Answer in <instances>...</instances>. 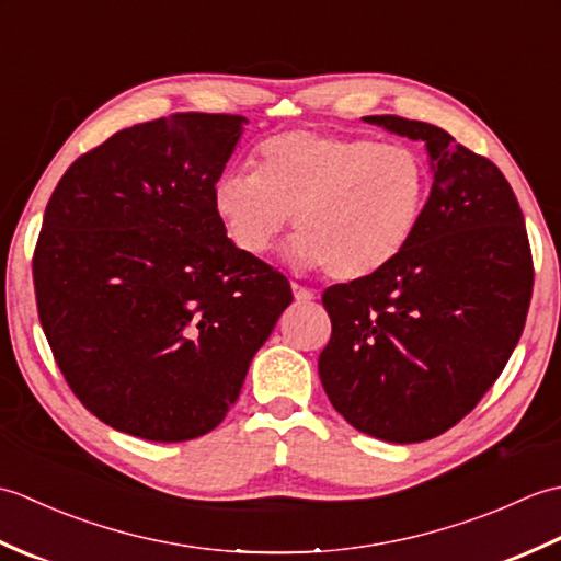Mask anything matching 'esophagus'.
<instances>
[{"mask_svg": "<svg viewBox=\"0 0 561 561\" xmlns=\"http://www.w3.org/2000/svg\"><path fill=\"white\" fill-rule=\"evenodd\" d=\"M291 291H294L296 304H311V301H316V294L311 289L301 287V284H291Z\"/></svg>", "mask_w": 561, "mask_h": 561, "instance_id": "1", "label": "esophagus"}]
</instances>
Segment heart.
<instances>
[{"instance_id":"1","label":"heart","mask_w":561,"mask_h":561,"mask_svg":"<svg viewBox=\"0 0 561 561\" xmlns=\"http://www.w3.org/2000/svg\"><path fill=\"white\" fill-rule=\"evenodd\" d=\"M426 197L428 169L414 149L294 129L262 141L255 173H224L211 207L231 243L253 257L267 255L294 217V265L352 282L410 245Z\"/></svg>"}]
</instances>
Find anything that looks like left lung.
Segmentation results:
<instances>
[{"label": "left lung", "instance_id": "obj_1", "mask_svg": "<svg viewBox=\"0 0 561 561\" xmlns=\"http://www.w3.org/2000/svg\"><path fill=\"white\" fill-rule=\"evenodd\" d=\"M364 121L424 141L434 183L410 245L323 294L332 335L318 374L354 428L416 444L458 424L504 371L526 325L533 257L518 199L490 159L436 125Z\"/></svg>", "mask_w": 561, "mask_h": 561}]
</instances>
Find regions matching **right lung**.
I'll use <instances>...</instances> for the list:
<instances>
[{
  "label": "right lung",
  "instance_id": "add662e5",
  "mask_svg": "<svg viewBox=\"0 0 561 561\" xmlns=\"http://www.w3.org/2000/svg\"><path fill=\"white\" fill-rule=\"evenodd\" d=\"M245 123L178 113L121 129L47 202L41 323L69 388L117 432L173 444L219 426L294 299L211 207Z\"/></svg>",
  "mask_w": 561,
  "mask_h": 561
}]
</instances>
